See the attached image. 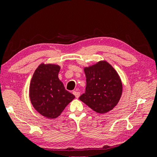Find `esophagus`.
Wrapping results in <instances>:
<instances>
[{"label": "esophagus", "instance_id": "esophagus-1", "mask_svg": "<svg viewBox=\"0 0 157 157\" xmlns=\"http://www.w3.org/2000/svg\"><path fill=\"white\" fill-rule=\"evenodd\" d=\"M73 94H74V95L76 96V98H77L79 97V96H80V93H79L78 91H73Z\"/></svg>", "mask_w": 157, "mask_h": 157}]
</instances>
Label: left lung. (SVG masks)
Segmentation results:
<instances>
[{"label": "left lung", "instance_id": "left-lung-1", "mask_svg": "<svg viewBox=\"0 0 157 157\" xmlns=\"http://www.w3.org/2000/svg\"><path fill=\"white\" fill-rule=\"evenodd\" d=\"M86 86L79 99L92 110L106 113L114 108L121 98L123 86L119 74L110 63L100 61L83 68Z\"/></svg>", "mask_w": 157, "mask_h": 157}]
</instances>
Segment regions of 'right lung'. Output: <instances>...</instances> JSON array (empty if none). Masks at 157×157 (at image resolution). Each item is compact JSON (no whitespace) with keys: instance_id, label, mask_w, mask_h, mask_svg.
<instances>
[{"instance_id":"right-lung-1","label":"right lung","mask_w":157,"mask_h":157,"mask_svg":"<svg viewBox=\"0 0 157 157\" xmlns=\"http://www.w3.org/2000/svg\"><path fill=\"white\" fill-rule=\"evenodd\" d=\"M61 66L42 63L32 77L29 87V97L33 108L48 119H56L75 96L66 91L59 80Z\"/></svg>"}]
</instances>
